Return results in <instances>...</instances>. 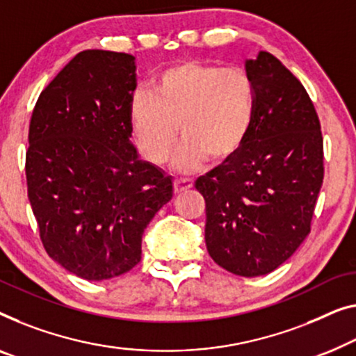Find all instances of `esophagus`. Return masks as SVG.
<instances>
[{
  "label": "esophagus",
  "mask_w": 356,
  "mask_h": 356,
  "mask_svg": "<svg viewBox=\"0 0 356 356\" xmlns=\"http://www.w3.org/2000/svg\"><path fill=\"white\" fill-rule=\"evenodd\" d=\"M193 178H175L173 181V188H175V193H183V191H188L191 186H193Z\"/></svg>",
  "instance_id": "1"
}]
</instances>
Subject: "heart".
<instances>
[{
  "mask_svg": "<svg viewBox=\"0 0 356 356\" xmlns=\"http://www.w3.org/2000/svg\"><path fill=\"white\" fill-rule=\"evenodd\" d=\"M130 117L138 147L156 165L167 162L179 130L173 167L191 172L207 156L220 161L245 141L255 117L254 81L241 67L189 60L163 72L156 91L133 92Z\"/></svg>",
  "mask_w": 356,
  "mask_h": 356,
  "instance_id": "obj_1",
  "label": "heart"
}]
</instances>
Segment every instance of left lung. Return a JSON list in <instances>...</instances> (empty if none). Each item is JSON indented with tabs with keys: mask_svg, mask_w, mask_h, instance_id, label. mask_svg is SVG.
I'll return each mask as SVG.
<instances>
[{
	"mask_svg": "<svg viewBox=\"0 0 356 356\" xmlns=\"http://www.w3.org/2000/svg\"><path fill=\"white\" fill-rule=\"evenodd\" d=\"M255 117L242 146L197 178L205 199V244L238 276L268 275L312 229L324 178L323 135L307 90L275 56L245 63Z\"/></svg>",
	"mask_w": 356,
	"mask_h": 356,
	"instance_id": "left-lung-1",
	"label": "left lung"
}]
</instances>
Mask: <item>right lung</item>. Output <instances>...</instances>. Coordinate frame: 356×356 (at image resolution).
Instances as JSON below:
<instances>
[{
    "mask_svg": "<svg viewBox=\"0 0 356 356\" xmlns=\"http://www.w3.org/2000/svg\"><path fill=\"white\" fill-rule=\"evenodd\" d=\"M131 54L86 49L41 91L25 154L29 200L51 259L88 281L130 271L143 233L173 195L172 178L130 138Z\"/></svg>",
    "mask_w": 356,
    "mask_h": 356,
    "instance_id": "obj_1",
    "label": "right lung"
}]
</instances>
